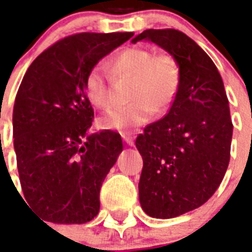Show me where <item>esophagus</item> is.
<instances>
[{
    "instance_id": "obj_1",
    "label": "esophagus",
    "mask_w": 252,
    "mask_h": 252,
    "mask_svg": "<svg viewBox=\"0 0 252 252\" xmlns=\"http://www.w3.org/2000/svg\"><path fill=\"white\" fill-rule=\"evenodd\" d=\"M123 138H124V141H126L128 145H133L134 144V137L132 134H123Z\"/></svg>"
}]
</instances>
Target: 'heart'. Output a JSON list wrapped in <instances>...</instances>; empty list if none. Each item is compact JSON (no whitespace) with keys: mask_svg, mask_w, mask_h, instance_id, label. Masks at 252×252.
<instances>
[{"mask_svg":"<svg viewBox=\"0 0 252 252\" xmlns=\"http://www.w3.org/2000/svg\"><path fill=\"white\" fill-rule=\"evenodd\" d=\"M111 73L94 65L85 77V93L90 102L106 110L114 103V78L132 80L129 104L118 107L100 119L104 129L126 130L145 124L156 111H165L175 100L180 86V66L172 55L156 53L146 47H128L108 63Z\"/></svg>","mask_w":252,"mask_h":252,"instance_id":"b5f03b06","label":"heart"}]
</instances>
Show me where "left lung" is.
<instances>
[{"mask_svg": "<svg viewBox=\"0 0 252 252\" xmlns=\"http://www.w3.org/2000/svg\"><path fill=\"white\" fill-rule=\"evenodd\" d=\"M140 40L167 51L182 73L167 115L136 138L144 161L140 204L150 217L172 219L207 203L222 182L230 161V108L219 69L191 37L150 29L132 43Z\"/></svg>", "mask_w": 252, "mask_h": 252, "instance_id": "left-lung-1", "label": "left lung"}]
</instances>
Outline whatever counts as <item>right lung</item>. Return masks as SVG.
I'll list each match as a JSON object with an SVG mask.
<instances>
[{"mask_svg":"<svg viewBox=\"0 0 252 252\" xmlns=\"http://www.w3.org/2000/svg\"><path fill=\"white\" fill-rule=\"evenodd\" d=\"M133 32H81L47 48L27 69L13 110L14 149L25 199L53 223L98 215L99 191L123 150L120 134H87L94 110L85 93L91 66Z\"/></svg>","mask_w":252,"mask_h":252,"instance_id":"right-lung-1","label":"right lung"}]
</instances>
